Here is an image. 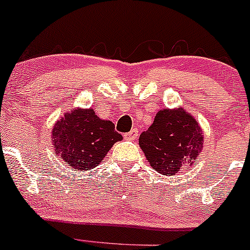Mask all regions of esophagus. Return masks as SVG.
<instances>
[{
	"mask_svg": "<svg viewBox=\"0 0 250 250\" xmlns=\"http://www.w3.org/2000/svg\"><path fill=\"white\" fill-rule=\"evenodd\" d=\"M137 137H138V130H137V128H132L130 132H127L125 135V138H127V140H136Z\"/></svg>",
	"mask_w": 250,
	"mask_h": 250,
	"instance_id": "esophagus-1",
	"label": "esophagus"
}]
</instances>
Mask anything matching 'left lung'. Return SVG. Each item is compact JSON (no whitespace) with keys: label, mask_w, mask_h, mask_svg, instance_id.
Returning <instances> with one entry per match:
<instances>
[{"label":"left lung","mask_w":250,"mask_h":250,"mask_svg":"<svg viewBox=\"0 0 250 250\" xmlns=\"http://www.w3.org/2000/svg\"><path fill=\"white\" fill-rule=\"evenodd\" d=\"M199 123L183 108H164L154 123L140 136V146L153 169L173 176L188 161L192 164L202 148Z\"/></svg>","instance_id":"left-lung-1"}]
</instances>
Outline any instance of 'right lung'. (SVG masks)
Returning <instances> with one entry per match:
<instances>
[{
	"instance_id": "1",
	"label": "right lung",
	"mask_w": 250,
	"mask_h": 250,
	"mask_svg": "<svg viewBox=\"0 0 250 250\" xmlns=\"http://www.w3.org/2000/svg\"><path fill=\"white\" fill-rule=\"evenodd\" d=\"M53 144L61 159L74 169L94 168L123 136L109 120H101L94 109L66 113L53 128Z\"/></svg>"
}]
</instances>
